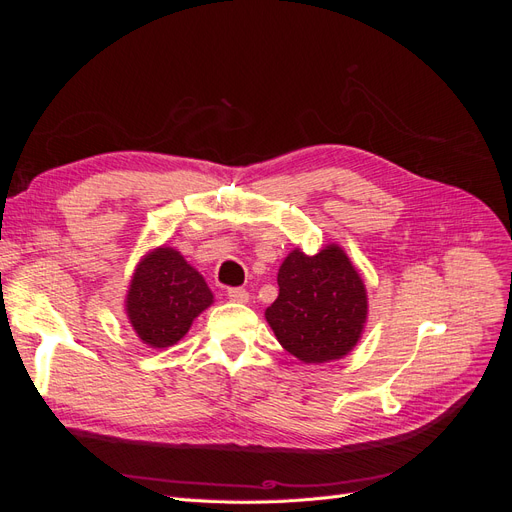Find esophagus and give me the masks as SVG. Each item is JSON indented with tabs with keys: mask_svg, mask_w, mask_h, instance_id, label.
I'll use <instances>...</instances> for the list:
<instances>
[{
	"mask_svg": "<svg viewBox=\"0 0 512 512\" xmlns=\"http://www.w3.org/2000/svg\"><path fill=\"white\" fill-rule=\"evenodd\" d=\"M228 299L235 303H247L250 301V292L245 288H228Z\"/></svg>",
	"mask_w": 512,
	"mask_h": 512,
	"instance_id": "obj_1",
	"label": "esophagus"
}]
</instances>
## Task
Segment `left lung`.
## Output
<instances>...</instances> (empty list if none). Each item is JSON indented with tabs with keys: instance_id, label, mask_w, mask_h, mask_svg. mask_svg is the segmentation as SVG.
<instances>
[{
	"instance_id": "left-lung-1",
	"label": "left lung",
	"mask_w": 512,
	"mask_h": 512,
	"mask_svg": "<svg viewBox=\"0 0 512 512\" xmlns=\"http://www.w3.org/2000/svg\"><path fill=\"white\" fill-rule=\"evenodd\" d=\"M280 294L265 318L277 342L303 363L344 359L367 322V290L342 247L316 256L292 250L277 271Z\"/></svg>"
}]
</instances>
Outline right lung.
Listing matches in <instances>:
<instances>
[{
  "label": "right lung",
  "instance_id": "right-lung-1",
  "mask_svg": "<svg viewBox=\"0 0 512 512\" xmlns=\"http://www.w3.org/2000/svg\"><path fill=\"white\" fill-rule=\"evenodd\" d=\"M213 303L205 277L173 247H156L138 262L126 297L134 333L151 348H168Z\"/></svg>",
  "mask_w": 512,
  "mask_h": 512
}]
</instances>
